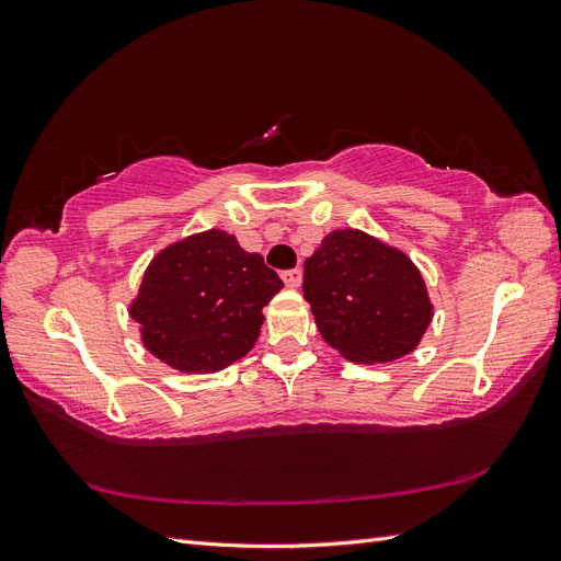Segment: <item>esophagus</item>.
<instances>
[{
    "label": "esophagus",
    "instance_id": "obj_1",
    "mask_svg": "<svg viewBox=\"0 0 561 561\" xmlns=\"http://www.w3.org/2000/svg\"><path fill=\"white\" fill-rule=\"evenodd\" d=\"M280 278L287 287H293V290H295V287L301 285V268H287V271H283Z\"/></svg>",
    "mask_w": 561,
    "mask_h": 561
}]
</instances>
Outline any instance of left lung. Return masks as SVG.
Instances as JSON below:
<instances>
[{
  "mask_svg": "<svg viewBox=\"0 0 561 561\" xmlns=\"http://www.w3.org/2000/svg\"><path fill=\"white\" fill-rule=\"evenodd\" d=\"M301 287L322 339L351 363L402 358L419 346L433 320L414 262L358 229L322 239L304 262Z\"/></svg>",
  "mask_w": 561,
  "mask_h": 561,
  "instance_id": "left-lung-1",
  "label": "left lung"
}]
</instances>
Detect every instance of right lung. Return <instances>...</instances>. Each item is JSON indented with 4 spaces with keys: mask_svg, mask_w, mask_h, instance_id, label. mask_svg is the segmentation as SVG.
<instances>
[{
    "mask_svg": "<svg viewBox=\"0 0 561 561\" xmlns=\"http://www.w3.org/2000/svg\"><path fill=\"white\" fill-rule=\"evenodd\" d=\"M283 280L236 236L210 229L161 250L145 271L130 318L145 348L180 371L225 369L254 346L262 309Z\"/></svg>",
    "mask_w": 561,
    "mask_h": 561,
    "instance_id": "add662e5",
    "label": "right lung"
}]
</instances>
